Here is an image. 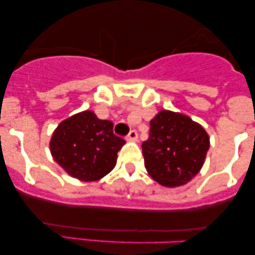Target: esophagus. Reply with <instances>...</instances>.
<instances>
[{
  "label": "esophagus",
  "instance_id": "34e87169",
  "mask_svg": "<svg viewBox=\"0 0 255 255\" xmlns=\"http://www.w3.org/2000/svg\"><path fill=\"white\" fill-rule=\"evenodd\" d=\"M127 140H128V141H136V140H137V131L135 129H131L129 131V134L127 135Z\"/></svg>",
  "mask_w": 255,
  "mask_h": 255
}]
</instances>
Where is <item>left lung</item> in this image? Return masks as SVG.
Instances as JSON below:
<instances>
[{
	"mask_svg": "<svg viewBox=\"0 0 255 255\" xmlns=\"http://www.w3.org/2000/svg\"><path fill=\"white\" fill-rule=\"evenodd\" d=\"M150 136L142 142L145 168L165 187L187 183L198 174L210 147L200 125L182 114L162 110L151 120Z\"/></svg>",
	"mask_w": 255,
	"mask_h": 255,
	"instance_id": "1",
	"label": "left lung"
}]
</instances>
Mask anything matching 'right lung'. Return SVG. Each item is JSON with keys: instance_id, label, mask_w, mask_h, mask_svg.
I'll list each match as a JSON object with an SVG mask.
<instances>
[{"instance_id": "obj_1", "label": "right lung", "mask_w": 255, "mask_h": 255, "mask_svg": "<svg viewBox=\"0 0 255 255\" xmlns=\"http://www.w3.org/2000/svg\"><path fill=\"white\" fill-rule=\"evenodd\" d=\"M114 125L84 111L61 122L50 141L52 157L81 181H97L113 170L125 139L114 134Z\"/></svg>"}]
</instances>
